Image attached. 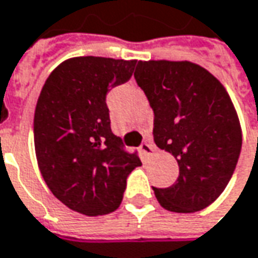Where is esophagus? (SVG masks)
<instances>
[{"label": "esophagus", "instance_id": "1", "mask_svg": "<svg viewBox=\"0 0 258 258\" xmlns=\"http://www.w3.org/2000/svg\"><path fill=\"white\" fill-rule=\"evenodd\" d=\"M141 152H142V155L144 156H151V155L154 154L155 151V146L151 142H144V144L141 145Z\"/></svg>", "mask_w": 258, "mask_h": 258}]
</instances>
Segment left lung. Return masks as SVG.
<instances>
[{
    "label": "left lung",
    "mask_w": 258,
    "mask_h": 258,
    "mask_svg": "<svg viewBox=\"0 0 258 258\" xmlns=\"http://www.w3.org/2000/svg\"><path fill=\"white\" fill-rule=\"evenodd\" d=\"M135 80L154 109V141L178 161L179 176L155 188L158 203L173 213L213 204L233 176L241 152V127L224 86L189 61H138Z\"/></svg>",
    "instance_id": "obj_1"
}]
</instances>
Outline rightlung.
<instances>
[{
    "instance_id": "obj_1",
    "label": "right lung",
    "mask_w": 258,
    "mask_h": 258,
    "mask_svg": "<svg viewBox=\"0 0 258 258\" xmlns=\"http://www.w3.org/2000/svg\"><path fill=\"white\" fill-rule=\"evenodd\" d=\"M136 60L75 57L57 66L41 89L34 145L47 186L70 210L89 217L117 210L129 173L142 162L110 129L106 96L126 83Z\"/></svg>"
}]
</instances>
